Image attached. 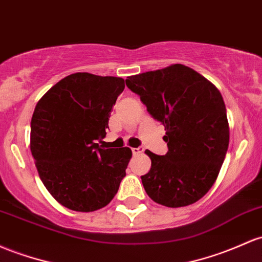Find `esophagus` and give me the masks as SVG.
<instances>
[{"label":"esophagus","instance_id":"obj_1","mask_svg":"<svg viewBox=\"0 0 262 262\" xmlns=\"http://www.w3.org/2000/svg\"><path fill=\"white\" fill-rule=\"evenodd\" d=\"M143 151V149L142 148H133L132 149V153H133V155H138V154H140Z\"/></svg>","mask_w":262,"mask_h":262}]
</instances>
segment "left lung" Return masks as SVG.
<instances>
[{
	"instance_id": "left-lung-1",
	"label": "left lung",
	"mask_w": 262,
	"mask_h": 262,
	"mask_svg": "<svg viewBox=\"0 0 262 262\" xmlns=\"http://www.w3.org/2000/svg\"><path fill=\"white\" fill-rule=\"evenodd\" d=\"M155 120L165 126V155L145 150L150 170L142 183L151 200L168 208L196 203L206 194L225 159L229 123L219 89L183 64L125 79Z\"/></svg>"
}]
</instances>
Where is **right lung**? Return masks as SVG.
<instances>
[{
  "label": "right lung",
  "mask_w": 262,
  "mask_h": 262,
  "mask_svg": "<svg viewBox=\"0 0 262 262\" xmlns=\"http://www.w3.org/2000/svg\"><path fill=\"white\" fill-rule=\"evenodd\" d=\"M124 79L73 73L37 103L31 153L46 189L59 204L89 212L108 205L125 177L129 148L105 149L109 114Z\"/></svg>",
  "instance_id": "right-lung-1"
}]
</instances>
